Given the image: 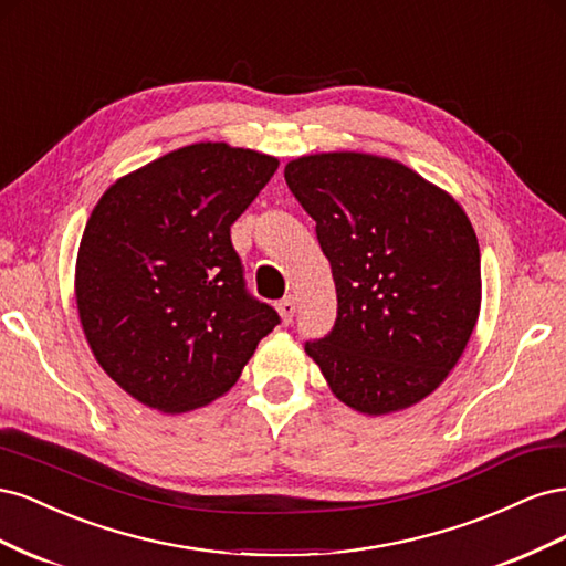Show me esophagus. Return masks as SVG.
<instances>
[{
  "label": "esophagus",
  "instance_id": "esophagus-1",
  "mask_svg": "<svg viewBox=\"0 0 566 566\" xmlns=\"http://www.w3.org/2000/svg\"><path fill=\"white\" fill-rule=\"evenodd\" d=\"M276 310H279L283 323H290V321H293V316H295V300H293V297L281 300V302L276 304Z\"/></svg>",
  "mask_w": 566,
  "mask_h": 566
}]
</instances>
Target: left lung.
<instances>
[{"label": "left lung", "instance_id": "8db88e82", "mask_svg": "<svg viewBox=\"0 0 566 566\" xmlns=\"http://www.w3.org/2000/svg\"><path fill=\"white\" fill-rule=\"evenodd\" d=\"M285 181L316 221L337 293L333 331L304 352L358 413L422 401L479 318L482 262L468 214L410 167L368 153L302 156Z\"/></svg>", "mask_w": 566, "mask_h": 566}]
</instances>
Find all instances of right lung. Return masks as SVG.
<instances>
[{"label":"right lung","mask_w":566,"mask_h":566,"mask_svg":"<svg viewBox=\"0 0 566 566\" xmlns=\"http://www.w3.org/2000/svg\"><path fill=\"white\" fill-rule=\"evenodd\" d=\"M279 160L193 144L117 179L84 227L75 300L98 366L129 397L186 413L229 391L281 323L245 287L231 224Z\"/></svg>","instance_id":"add662e5"}]
</instances>
